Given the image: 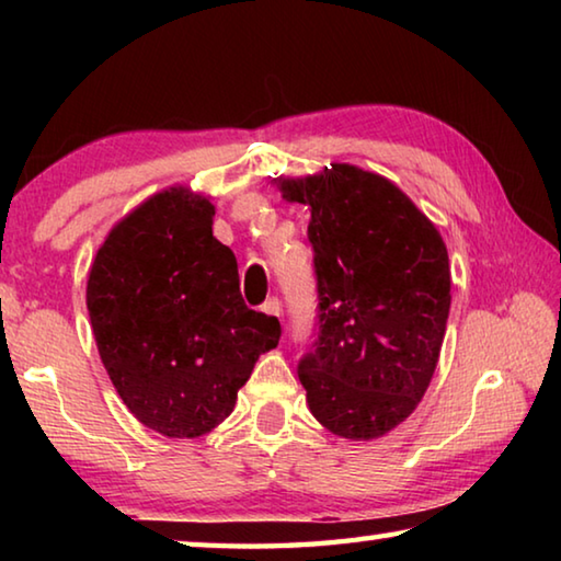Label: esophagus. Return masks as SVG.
<instances>
[{
  "label": "esophagus",
  "mask_w": 561,
  "mask_h": 561,
  "mask_svg": "<svg viewBox=\"0 0 561 561\" xmlns=\"http://www.w3.org/2000/svg\"><path fill=\"white\" fill-rule=\"evenodd\" d=\"M262 311H264V314H270V317H282V304H279V299H277V297H270L267 301L262 304Z\"/></svg>",
  "instance_id": "esophagus-1"
}]
</instances>
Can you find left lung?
I'll use <instances>...</instances> for the list:
<instances>
[{"label": "left lung", "mask_w": 561, "mask_h": 561, "mask_svg": "<svg viewBox=\"0 0 561 561\" xmlns=\"http://www.w3.org/2000/svg\"><path fill=\"white\" fill-rule=\"evenodd\" d=\"M274 183L311 210L319 329L297 368L309 411L341 438H381L438 366L450 311L443 237L401 187L356 165Z\"/></svg>", "instance_id": "left-lung-1"}]
</instances>
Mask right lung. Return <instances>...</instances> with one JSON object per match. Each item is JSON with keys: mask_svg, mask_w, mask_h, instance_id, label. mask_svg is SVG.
Returning a JSON list of instances; mask_svg holds the SVG:
<instances>
[{"mask_svg": "<svg viewBox=\"0 0 561 561\" xmlns=\"http://www.w3.org/2000/svg\"><path fill=\"white\" fill-rule=\"evenodd\" d=\"M215 205L175 185L140 203L99 247L87 284L103 366L128 411L168 438H197L232 413L282 327L244 304Z\"/></svg>", "mask_w": 561, "mask_h": 561, "instance_id": "add662e5", "label": "right lung"}]
</instances>
